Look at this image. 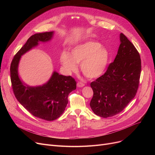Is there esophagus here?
Instances as JSON below:
<instances>
[{
	"instance_id": "34e87169",
	"label": "esophagus",
	"mask_w": 155,
	"mask_h": 155,
	"mask_svg": "<svg viewBox=\"0 0 155 155\" xmlns=\"http://www.w3.org/2000/svg\"><path fill=\"white\" fill-rule=\"evenodd\" d=\"M85 85V84H84V83H82V82H78L77 83V87H83Z\"/></svg>"
}]
</instances>
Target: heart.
<instances>
[{"instance_id": "heart-1", "label": "heart", "mask_w": 155, "mask_h": 155, "mask_svg": "<svg viewBox=\"0 0 155 155\" xmlns=\"http://www.w3.org/2000/svg\"><path fill=\"white\" fill-rule=\"evenodd\" d=\"M109 51L99 43L92 41L78 44L71 50L70 54L62 53L60 61L69 72L77 71V63H81V70L87 77L96 78L106 70L109 61Z\"/></svg>"}]
</instances>
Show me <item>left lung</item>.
<instances>
[{
	"mask_svg": "<svg viewBox=\"0 0 155 155\" xmlns=\"http://www.w3.org/2000/svg\"><path fill=\"white\" fill-rule=\"evenodd\" d=\"M114 62L91 86L94 95L90 105L96 115L107 118L120 113L135 97L141 70L140 55L123 33Z\"/></svg>",
	"mask_w": 155,
	"mask_h": 155,
	"instance_id": "8db88e82",
	"label": "left lung"
}]
</instances>
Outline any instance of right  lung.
<instances>
[{
	"instance_id": "add662e5",
	"label": "right lung",
	"mask_w": 155,
	"mask_h": 155,
	"mask_svg": "<svg viewBox=\"0 0 155 155\" xmlns=\"http://www.w3.org/2000/svg\"><path fill=\"white\" fill-rule=\"evenodd\" d=\"M53 35L54 31H50L31 36L14 56L10 68L12 90L16 99L32 115L49 121L58 119L64 111L69 94L77 87L75 79L54 71L46 83L31 87L20 79L18 67L21 56L37 46L39 42L50 41Z\"/></svg>"
}]
</instances>
